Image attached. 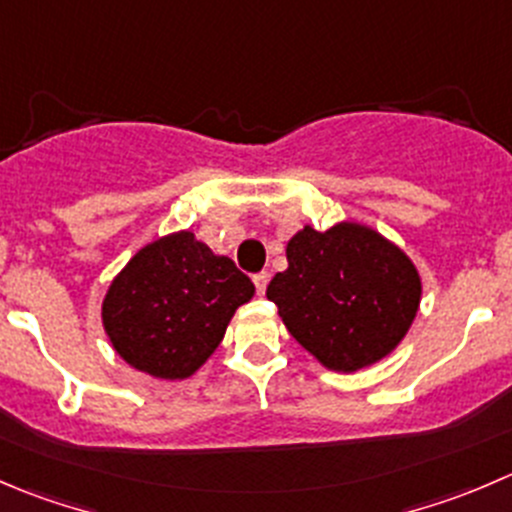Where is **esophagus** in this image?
<instances>
[{
	"instance_id": "1",
	"label": "esophagus",
	"mask_w": 512,
	"mask_h": 512,
	"mask_svg": "<svg viewBox=\"0 0 512 512\" xmlns=\"http://www.w3.org/2000/svg\"><path fill=\"white\" fill-rule=\"evenodd\" d=\"M252 282H255V290H257V295H265V290H267V282H270V275H267V272H257L255 277H252Z\"/></svg>"
}]
</instances>
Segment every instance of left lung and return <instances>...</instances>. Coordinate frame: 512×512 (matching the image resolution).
<instances>
[{
	"label": "left lung",
	"mask_w": 512,
	"mask_h": 512,
	"mask_svg": "<svg viewBox=\"0 0 512 512\" xmlns=\"http://www.w3.org/2000/svg\"><path fill=\"white\" fill-rule=\"evenodd\" d=\"M413 260L357 222L305 225L287 242V270L267 285L290 335L325 367L355 372L400 345L420 307Z\"/></svg>",
	"instance_id": "8db88e82"
}]
</instances>
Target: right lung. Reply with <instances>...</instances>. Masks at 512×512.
<instances>
[{
  "label": "right lung",
  "instance_id": "right-lung-1",
  "mask_svg": "<svg viewBox=\"0 0 512 512\" xmlns=\"http://www.w3.org/2000/svg\"><path fill=\"white\" fill-rule=\"evenodd\" d=\"M255 285L190 230L142 247L109 285L102 325L127 365L162 380L195 375Z\"/></svg>",
  "mask_w": 512,
  "mask_h": 512
}]
</instances>
